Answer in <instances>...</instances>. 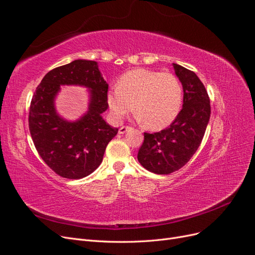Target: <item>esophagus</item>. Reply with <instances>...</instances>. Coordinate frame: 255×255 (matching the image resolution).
Segmentation results:
<instances>
[{"label":"esophagus","mask_w":255,"mask_h":255,"mask_svg":"<svg viewBox=\"0 0 255 255\" xmlns=\"http://www.w3.org/2000/svg\"><path fill=\"white\" fill-rule=\"evenodd\" d=\"M132 128L130 127H128V126H122L120 128H119V134H125L126 132H128V129H130Z\"/></svg>","instance_id":"esophagus-1"}]
</instances>
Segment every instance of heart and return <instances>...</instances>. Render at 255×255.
<instances>
[{
	"label": "heart",
	"instance_id": "b5f03b06",
	"mask_svg": "<svg viewBox=\"0 0 255 255\" xmlns=\"http://www.w3.org/2000/svg\"><path fill=\"white\" fill-rule=\"evenodd\" d=\"M183 100L181 81L172 73L135 69L123 75L118 86L107 92L106 101L116 119L134 111L141 125L150 129L170 126L180 113Z\"/></svg>",
	"mask_w": 255,
	"mask_h": 255
}]
</instances>
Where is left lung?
<instances>
[{
  "label": "left lung",
  "mask_w": 255,
  "mask_h": 255,
  "mask_svg": "<svg viewBox=\"0 0 255 255\" xmlns=\"http://www.w3.org/2000/svg\"><path fill=\"white\" fill-rule=\"evenodd\" d=\"M184 90L183 109L170 126L160 132L144 133L138 161L156 174H170L186 165L203 139L210 121V97L195 72L173 64Z\"/></svg>",
  "instance_id": "1"
}]
</instances>
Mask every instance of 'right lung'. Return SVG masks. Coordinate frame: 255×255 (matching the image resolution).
I'll list each match as a JSON object with an SVG mask.
<instances>
[{
  "label": "right lung",
  "mask_w": 255,
  "mask_h": 255,
  "mask_svg": "<svg viewBox=\"0 0 255 255\" xmlns=\"http://www.w3.org/2000/svg\"><path fill=\"white\" fill-rule=\"evenodd\" d=\"M60 84H81L91 89L88 114L68 123L57 115L53 99ZM109 84L94 60L78 59L44 75L32 98L28 128L42 160L61 177L78 180L89 175L102 163L107 144L117 135L102 118L107 110Z\"/></svg>",
  "instance_id": "obj_1"
}]
</instances>
